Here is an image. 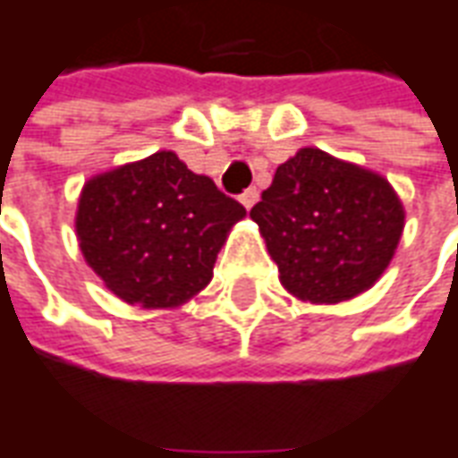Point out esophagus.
<instances>
[{
    "label": "esophagus",
    "mask_w": 458,
    "mask_h": 458,
    "mask_svg": "<svg viewBox=\"0 0 458 458\" xmlns=\"http://www.w3.org/2000/svg\"><path fill=\"white\" fill-rule=\"evenodd\" d=\"M239 201H242V204H244L247 209H251V207H254V204L259 201V189H254V187L247 189V191H244V194L239 197Z\"/></svg>",
    "instance_id": "34e87169"
}]
</instances>
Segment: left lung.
I'll return each mask as SVG.
<instances>
[{
	"instance_id": "8db88e82",
	"label": "left lung",
	"mask_w": 458,
	"mask_h": 458,
	"mask_svg": "<svg viewBox=\"0 0 458 458\" xmlns=\"http://www.w3.org/2000/svg\"><path fill=\"white\" fill-rule=\"evenodd\" d=\"M249 216L259 224L289 294L309 304H339L379 282L406 214L381 174L304 147L276 166Z\"/></svg>"
}]
</instances>
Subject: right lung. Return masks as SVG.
<instances>
[{
	"label": "right lung",
	"instance_id": "obj_1",
	"mask_svg": "<svg viewBox=\"0 0 458 458\" xmlns=\"http://www.w3.org/2000/svg\"><path fill=\"white\" fill-rule=\"evenodd\" d=\"M247 209L174 151L122 164L81 187V257L127 304L174 309L211 282L216 254Z\"/></svg>",
	"mask_w": 458,
	"mask_h": 458
}]
</instances>
